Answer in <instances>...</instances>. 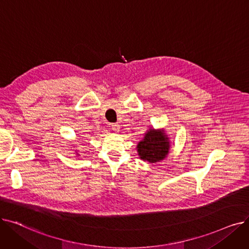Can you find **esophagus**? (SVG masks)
Listing matches in <instances>:
<instances>
[{"mask_svg":"<svg viewBox=\"0 0 249 249\" xmlns=\"http://www.w3.org/2000/svg\"><path fill=\"white\" fill-rule=\"evenodd\" d=\"M112 129L114 130L115 132H119L120 131V125L118 123H113L112 124Z\"/></svg>","mask_w":249,"mask_h":249,"instance_id":"esophagus-1","label":"esophagus"}]
</instances>
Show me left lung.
<instances>
[{
    "mask_svg": "<svg viewBox=\"0 0 249 249\" xmlns=\"http://www.w3.org/2000/svg\"><path fill=\"white\" fill-rule=\"evenodd\" d=\"M137 152L143 160L154 163L164 160L169 152V139L163 129H149L138 144Z\"/></svg>",
    "mask_w": 249,
    "mask_h": 249,
    "instance_id": "8db88e82",
    "label": "left lung"
}]
</instances>
